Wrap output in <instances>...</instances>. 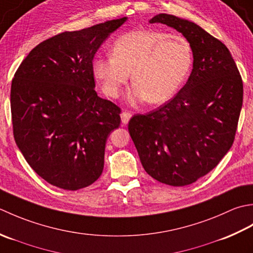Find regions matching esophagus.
Here are the masks:
<instances>
[{
    "instance_id": "esophagus-1",
    "label": "esophagus",
    "mask_w": 253,
    "mask_h": 253,
    "mask_svg": "<svg viewBox=\"0 0 253 253\" xmlns=\"http://www.w3.org/2000/svg\"><path fill=\"white\" fill-rule=\"evenodd\" d=\"M132 117V113L128 112V111H123L121 113V120H122V123H125V125H127L128 121H130Z\"/></svg>"
}]
</instances>
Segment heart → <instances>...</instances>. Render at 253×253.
<instances>
[{"mask_svg":"<svg viewBox=\"0 0 253 253\" xmlns=\"http://www.w3.org/2000/svg\"><path fill=\"white\" fill-rule=\"evenodd\" d=\"M193 65L190 41L179 35L137 29L122 35L112 54L96 58L91 69L107 96L117 98L132 72V102L162 104L177 94Z\"/></svg>","mask_w":253,"mask_h":253,"instance_id":"heart-1","label":"heart"}]
</instances>
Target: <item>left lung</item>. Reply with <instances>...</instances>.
<instances>
[{"instance_id": "left-lung-1", "label": "left lung", "mask_w": 253, "mask_h": 253, "mask_svg": "<svg viewBox=\"0 0 253 253\" xmlns=\"http://www.w3.org/2000/svg\"><path fill=\"white\" fill-rule=\"evenodd\" d=\"M156 23L190 41L193 69L171 100L133 116L128 132L149 176L182 187L214 169L233 145L244 85L227 47L199 25L168 14L149 20Z\"/></svg>"}]
</instances>
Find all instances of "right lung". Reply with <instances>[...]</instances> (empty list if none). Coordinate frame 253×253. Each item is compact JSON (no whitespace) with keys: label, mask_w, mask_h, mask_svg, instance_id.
Here are the masks:
<instances>
[{"label":"right lung","mask_w":253,"mask_h":253,"mask_svg":"<svg viewBox=\"0 0 253 253\" xmlns=\"http://www.w3.org/2000/svg\"><path fill=\"white\" fill-rule=\"evenodd\" d=\"M127 17L42 41L12 81L14 138L26 162L50 184L71 190L94 183L104 169L107 138L121 109L95 90L97 50Z\"/></svg>","instance_id":"right-lung-1"}]
</instances>
